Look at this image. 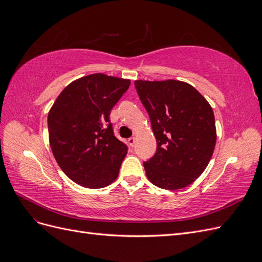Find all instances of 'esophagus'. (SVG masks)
Segmentation results:
<instances>
[{"mask_svg": "<svg viewBox=\"0 0 262 262\" xmlns=\"http://www.w3.org/2000/svg\"><path fill=\"white\" fill-rule=\"evenodd\" d=\"M128 143H129V145H130L131 147H133L134 145H136V139H134V138L128 139Z\"/></svg>", "mask_w": 262, "mask_h": 262, "instance_id": "obj_1", "label": "esophagus"}]
</instances>
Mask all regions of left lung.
<instances>
[{"instance_id":"obj_1","label":"left lung","mask_w":262,"mask_h":262,"mask_svg":"<svg viewBox=\"0 0 262 262\" xmlns=\"http://www.w3.org/2000/svg\"><path fill=\"white\" fill-rule=\"evenodd\" d=\"M134 86L157 142L154 156L143 162L148 180L167 190L192 184L208 166L216 142L210 104L185 82L136 81Z\"/></svg>"}]
</instances>
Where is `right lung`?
I'll return each mask as SVG.
<instances>
[{
	"instance_id": "obj_1",
	"label": "right lung",
	"mask_w": 262,
	"mask_h": 262,
	"mask_svg": "<svg viewBox=\"0 0 262 262\" xmlns=\"http://www.w3.org/2000/svg\"><path fill=\"white\" fill-rule=\"evenodd\" d=\"M129 86L123 78L87 75L69 84L50 109L52 153L77 185L98 189L118 177L128 145L115 137L109 115Z\"/></svg>"
}]
</instances>
